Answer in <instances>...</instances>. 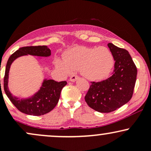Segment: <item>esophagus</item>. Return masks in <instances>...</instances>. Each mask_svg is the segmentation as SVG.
<instances>
[{
    "label": "esophagus",
    "mask_w": 151,
    "mask_h": 151,
    "mask_svg": "<svg viewBox=\"0 0 151 151\" xmlns=\"http://www.w3.org/2000/svg\"><path fill=\"white\" fill-rule=\"evenodd\" d=\"M78 77H78V76H77V75H72L70 78V81H75L78 79Z\"/></svg>",
    "instance_id": "esophagus-1"
}]
</instances>
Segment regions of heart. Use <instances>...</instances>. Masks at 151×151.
<instances>
[{"label":"heart","mask_w":151,"mask_h":151,"mask_svg":"<svg viewBox=\"0 0 151 151\" xmlns=\"http://www.w3.org/2000/svg\"><path fill=\"white\" fill-rule=\"evenodd\" d=\"M55 65L63 73L80 70L81 74L91 81H101L110 75L114 66L111 52L105 47L79 46L67 52L65 59L57 58Z\"/></svg>","instance_id":"b5f03b06"}]
</instances>
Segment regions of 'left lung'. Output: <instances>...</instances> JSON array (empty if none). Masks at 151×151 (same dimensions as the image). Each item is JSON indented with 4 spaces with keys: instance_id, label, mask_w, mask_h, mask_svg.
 Segmentation results:
<instances>
[{
    "instance_id": "1",
    "label": "left lung",
    "mask_w": 151,
    "mask_h": 151,
    "mask_svg": "<svg viewBox=\"0 0 151 151\" xmlns=\"http://www.w3.org/2000/svg\"><path fill=\"white\" fill-rule=\"evenodd\" d=\"M115 64L113 75L106 80L92 81L85 96L89 107L100 113L116 110L130 101L136 81L137 68L129 52L109 43Z\"/></svg>"
}]
</instances>
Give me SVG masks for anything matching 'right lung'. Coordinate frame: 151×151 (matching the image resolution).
<instances>
[{"label": "right lung", "instance_id": "add662e5", "mask_svg": "<svg viewBox=\"0 0 151 151\" xmlns=\"http://www.w3.org/2000/svg\"><path fill=\"white\" fill-rule=\"evenodd\" d=\"M37 57H49L51 50L47 46H30L19 48L8 59L6 64L4 77V90L7 96L13 104L22 113L32 116H41L49 113L58 104L62 88L67 81H58L53 79H44L40 89L33 96L26 99H20L13 96L8 89V76L10 65L15 60L24 55ZM1 84V80H0Z\"/></svg>", "mask_w": 151, "mask_h": 151}]
</instances>
